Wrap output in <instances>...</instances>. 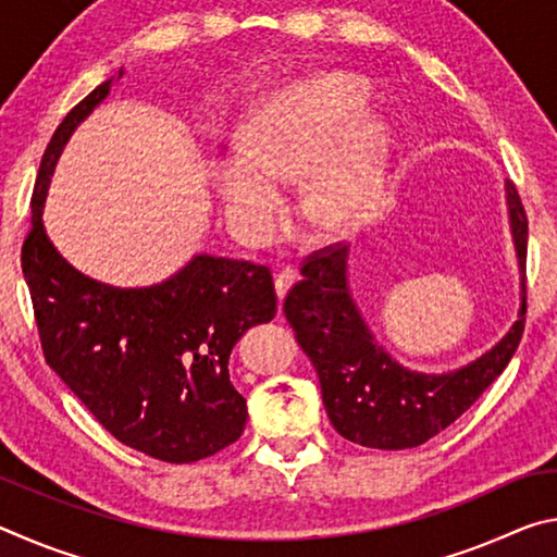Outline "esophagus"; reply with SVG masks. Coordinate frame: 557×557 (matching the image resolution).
I'll use <instances>...</instances> for the list:
<instances>
[{
  "mask_svg": "<svg viewBox=\"0 0 557 557\" xmlns=\"http://www.w3.org/2000/svg\"><path fill=\"white\" fill-rule=\"evenodd\" d=\"M295 280H297V272L292 270L289 265L282 268V270L277 272V275H275V292H277L280 299L287 295V289L292 287V282H295Z\"/></svg>",
  "mask_w": 557,
  "mask_h": 557,
  "instance_id": "esophagus-1",
  "label": "esophagus"
}]
</instances>
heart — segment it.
I'll return each mask as SVG.
<instances>
[{
	"instance_id": "1",
	"label": "heart",
	"mask_w": 557,
	"mask_h": 557,
	"mask_svg": "<svg viewBox=\"0 0 557 557\" xmlns=\"http://www.w3.org/2000/svg\"><path fill=\"white\" fill-rule=\"evenodd\" d=\"M369 90L346 75L295 83L252 112L243 152L223 154L213 184L223 211L250 238H268L285 219L277 184L307 186V219L319 235H342L371 221L388 188V137L361 115Z\"/></svg>"
}]
</instances>
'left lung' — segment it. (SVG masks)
I'll return each instance as SVG.
<instances>
[{
	"label": "left lung",
	"mask_w": 557,
	"mask_h": 557,
	"mask_svg": "<svg viewBox=\"0 0 557 557\" xmlns=\"http://www.w3.org/2000/svg\"><path fill=\"white\" fill-rule=\"evenodd\" d=\"M506 201L523 272L521 312L492 351L459 371L414 373L375 344L348 292L346 245H329L305 260L301 280L287 292L282 309L301 351L314 363L338 435L373 449L418 447L449 428L504 373L523 336L528 250L525 209L511 182H506Z\"/></svg>",
	"instance_id": "1"
}]
</instances>
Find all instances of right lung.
<instances>
[{
    "label": "right lung",
    "mask_w": 557,
    "mask_h": 557,
    "mask_svg": "<svg viewBox=\"0 0 557 557\" xmlns=\"http://www.w3.org/2000/svg\"><path fill=\"white\" fill-rule=\"evenodd\" d=\"M110 86L83 98L46 147L22 270L46 363L122 445L188 465L243 435L248 405L231 383V348L275 317L277 295L270 270L248 260L196 256L159 285L120 289L61 258L44 231V199L73 129Z\"/></svg>",
    "instance_id": "right-lung-1"
}]
</instances>
